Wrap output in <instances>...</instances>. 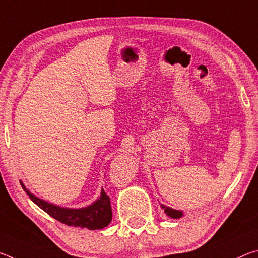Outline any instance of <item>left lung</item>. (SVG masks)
Wrapping results in <instances>:
<instances>
[{"mask_svg": "<svg viewBox=\"0 0 258 258\" xmlns=\"http://www.w3.org/2000/svg\"><path fill=\"white\" fill-rule=\"evenodd\" d=\"M161 208L164 209V212L166 215H167L168 217H172V218H181L184 214H183V212L181 211H177V209H173L171 207H167L165 206V205H161L160 206Z\"/></svg>", "mask_w": 258, "mask_h": 258, "instance_id": "obj_1", "label": "left lung"}]
</instances>
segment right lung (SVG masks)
<instances>
[{"label": "right lung", "mask_w": 258, "mask_h": 258, "mask_svg": "<svg viewBox=\"0 0 258 258\" xmlns=\"http://www.w3.org/2000/svg\"><path fill=\"white\" fill-rule=\"evenodd\" d=\"M20 184L26 194L29 196V198L37 205L38 207L42 208L45 213L49 214L50 216L55 218L56 221L64 223L69 226H80V228H87L89 230H99L103 229L110 223L112 212L110 198L103 190L101 191L100 198L94 202L92 205L83 208H64L60 206H55L53 204H50L42 200L36 196L26 189L24 183L20 181Z\"/></svg>", "instance_id": "obj_1"}]
</instances>
